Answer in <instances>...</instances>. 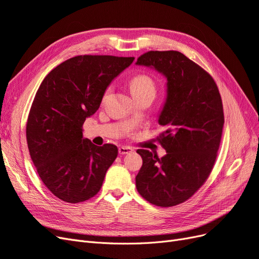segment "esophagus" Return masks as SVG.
I'll return each mask as SVG.
<instances>
[{"label":"esophagus","instance_id":"34e87169","mask_svg":"<svg viewBox=\"0 0 259 259\" xmlns=\"http://www.w3.org/2000/svg\"><path fill=\"white\" fill-rule=\"evenodd\" d=\"M131 152H133V149L131 147H127V146H120L119 147V154H121V155L128 154Z\"/></svg>","mask_w":259,"mask_h":259}]
</instances>
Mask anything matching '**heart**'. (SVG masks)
<instances>
[{
    "instance_id": "obj_1",
    "label": "heart",
    "mask_w": 259,
    "mask_h": 259,
    "mask_svg": "<svg viewBox=\"0 0 259 259\" xmlns=\"http://www.w3.org/2000/svg\"><path fill=\"white\" fill-rule=\"evenodd\" d=\"M130 88L134 98L147 95V94H155V84L153 80L145 73L133 76L130 82Z\"/></svg>"
}]
</instances>
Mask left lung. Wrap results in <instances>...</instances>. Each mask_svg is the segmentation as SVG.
I'll list each match as a JSON object with an SVG mask.
<instances>
[{
  "mask_svg": "<svg viewBox=\"0 0 259 259\" xmlns=\"http://www.w3.org/2000/svg\"><path fill=\"white\" fill-rule=\"evenodd\" d=\"M136 65L153 68L166 77V98L159 114L165 127L161 159L138 149L143 166L136 188L153 205L180 204L199 190L213 169L224 127L222 97L204 69L177 51H150Z\"/></svg>",
  "mask_w": 259,
  "mask_h": 259,
  "instance_id": "left-lung-1",
  "label": "left lung"
}]
</instances>
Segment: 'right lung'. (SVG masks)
<instances>
[{"mask_svg": "<svg viewBox=\"0 0 259 259\" xmlns=\"http://www.w3.org/2000/svg\"><path fill=\"white\" fill-rule=\"evenodd\" d=\"M134 59L75 56L54 68L38 88L27 121V143L38 176L58 199L80 203L100 190L117 148L94 145L83 137L82 126L98 110L108 86Z\"/></svg>", "mask_w": 259, "mask_h": 259, "instance_id": "add662e5", "label": "right lung"}]
</instances>
